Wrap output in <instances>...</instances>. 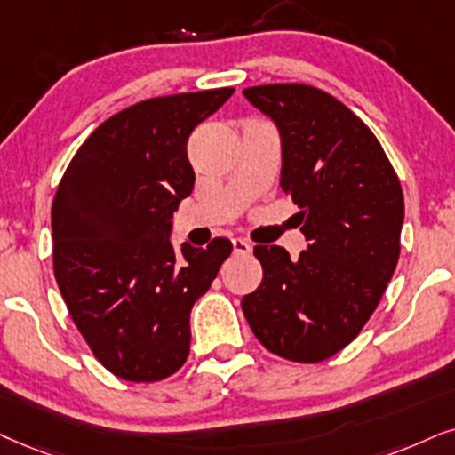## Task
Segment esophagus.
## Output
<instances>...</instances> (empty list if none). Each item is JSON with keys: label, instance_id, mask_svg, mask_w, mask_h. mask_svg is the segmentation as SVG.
Here are the masks:
<instances>
[{"label": "esophagus", "instance_id": "1", "mask_svg": "<svg viewBox=\"0 0 455 455\" xmlns=\"http://www.w3.org/2000/svg\"><path fill=\"white\" fill-rule=\"evenodd\" d=\"M233 251L241 256H250L251 254V243L245 239H233Z\"/></svg>", "mask_w": 455, "mask_h": 455}]
</instances>
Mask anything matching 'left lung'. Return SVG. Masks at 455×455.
Instances as JSON below:
<instances>
[{"label": "left lung", "mask_w": 455, "mask_h": 455, "mask_svg": "<svg viewBox=\"0 0 455 455\" xmlns=\"http://www.w3.org/2000/svg\"><path fill=\"white\" fill-rule=\"evenodd\" d=\"M277 124L281 188L300 208L307 250L256 245L262 283L241 308L270 353L319 363L359 336L382 300L401 251L399 176L373 132L347 105L304 84L243 90Z\"/></svg>", "instance_id": "1"}]
</instances>
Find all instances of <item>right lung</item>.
<instances>
[{"label":"right lung","instance_id":"right-lung-1","mask_svg":"<svg viewBox=\"0 0 455 455\" xmlns=\"http://www.w3.org/2000/svg\"><path fill=\"white\" fill-rule=\"evenodd\" d=\"M235 88L157 96L100 124L73 155L52 204L54 277L75 327L108 371L159 382L185 365L193 304L233 243H185L170 218L188 197L191 132Z\"/></svg>","mask_w":455,"mask_h":455}]
</instances>
